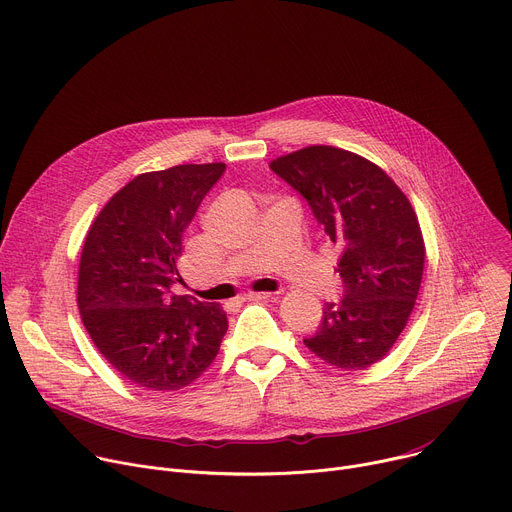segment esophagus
Wrapping results in <instances>:
<instances>
[{
    "mask_svg": "<svg viewBox=\"0 0 512 512\" xmlns=\"http://www.w3.org/2000/svg\"><path fill=\"white\" fill-rule=\"evenodd\" d=\"M274 295L272 293H244V301H264V299H272Z\"/></svg>",
    "mask_w": 512,
    "mask_h": 512,
    "instance_id": "esophagus-1",
    "label": "esophagus"
}]
</instances>
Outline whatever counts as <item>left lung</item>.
Returning a JSON list of instances; mask_svg holds the SVG:
<instances>
[{"label":"left lung","mask_w":512,"mask_h":512,"mask_svg":"<svg viewBox=\"0 0 512 512\" xmlns=\"http://www.w3.org/2000/svg\"><path fill=\"white\" fill-rule=\"evenodd\" d=\"M311 205L333 244L346 297L325 303L319 331L303 344L339 370L382 360L405 329L423 278L417 213L372 160L335 146H307L270 162Z\"/></svg>","instance_id":"obj_1"}]
</instances>
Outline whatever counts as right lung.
<instances>
[{
    "label": "right lung",
    "instance_id": "1",
    "mask_svg": "<svg viewBox=\"0 0 512 512\" xmlns=\"http://www.w3.org/2000/svg\"><path fill=\"white\" fill-rule=\"evenodd\" d=\"M223 162L134 177L93 219L79 260L77 305L99 354L126 380L173 392L215 360L227 331L215 303L170 295L183 234Z\"/></svg>",
    "mask_w": 512,
    "mask_h": 512
}]
</instances>
